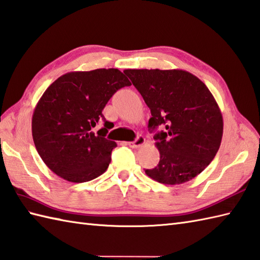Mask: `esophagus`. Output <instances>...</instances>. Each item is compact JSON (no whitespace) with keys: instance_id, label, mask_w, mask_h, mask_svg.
Masks as SVG:
<instances>
[{"instance_id":"esophagus-1","label":"esophagus","mask_w":260,"mask_h":260,"mask_svg":"<svg viewBox=\"0 0 260 260\" xmlns=\"http://www.w3.org/2000/svg\"><path fill=\"white\" fill-rule=\"evenodd\" d=\"M145 141H146V139L142 136H138L137 138H136V140L135 141H132V142H129V145L131 146V147H134V148H139V147H141L142 145L145 144Z\"/></svg>"}]
</instances>
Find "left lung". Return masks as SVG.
Returning a JSON list of instances; mask_svg holds the SVG:
<instances>
[{"mask_svg":"<svg viewBox=\"0 0 260 260\" xmlns=\"http://www.w3.org/2000/svg\"><path fill=\"white\" fill-rule=\"evenodd\" d=\"M150 109L148 122L160 153L145 173L165 185L183 184L202 173L218 152L223 119L213 95L193 74L182 70H125Z\"/></svg>","mask_w":260,"mask_h":260,"instance_id":"obj_1","label":"left lung"}]
</instances>
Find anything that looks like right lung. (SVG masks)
I'll return each instance as SVG.
<instances>
[{
	"mask_svg": "<svg viewBox=\"0 0 260 260\" xmlns=\"http://www.w3.org/2000/svg\"><path fill=\"white\" fill-rule=\"evenodd\" d=\"M130 85L116 68H100L67 73L46 89L34 111L32 138L49 169L73 183L107 171L116 144L105 138L112 123L102 111L118 89ZM99 123L105 126L94 133Z\"/></svg>",
	"mask_w": 260,
	"mask_h": 260,
	"instance_id": "1",
	"label": "right lung"
}]
</instances>
